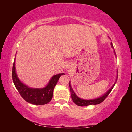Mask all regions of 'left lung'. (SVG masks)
I'll return each instance as SVG.
<instances>
[{
  "mask_svg": "<svg viewBox=\"0 0 132 132\" xmlns=\"http://www.w3.org/2000/svg\"><path fill=\"white\" fill-rule=\"evenodd\" d=\"M111 47L113 48V46L112 43H111ZM114 54H116L115 53V50H114ZM117 79V77H116V79L115 82L113 84V85L111 87V89H109V90L106 92L105 94H104L103 95H102V96H100L98 98H96V99H89V100H86V99H81V98H79L78 97L77 95L75 94V93L74 92L73 89L72 88L71 84H70V82H69V87H70V90L71 92V98L72 100L73 101L74 103L75 104L78 105V106H88L89 105H96L98 104H100L102 102H103L104 100L106 97L108 96V95H109V94L110 93L111 91H112V89H113V87L115 85V84L116 83V81Z\"/></svg>",
  "mask_w": 132,
  "mask_h": 132,
  "instance_id": "1",
  "label": "left lung"
}]
</instances>
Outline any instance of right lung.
<instances>
[{
	"label": "right lung",
	"mask_w": 132,
	"mask_h": 132,
	"mask_svg": "<svg viewBox=\"0 0 132 132\" xmlns=\"http://www.w3.org/2000/svg\"><path fill=\"white\" fill-rule=\"evenodd\" d=\"M64 73L53 75L47 85L44 88H30L21 82L17 75L15 68V58L12 68V80L17 90L21 97L28 103L34 105H44L52 100L53 91L59 78Z\"/></svg>",
	"instance_id": "obj_1"
}]
</instances>
